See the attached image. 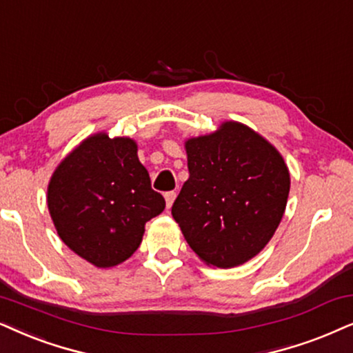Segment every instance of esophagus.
Wrapping results in <instances>:
<instances>
[{"mask_svg": "<svg viewBox=\"0 0 353 353\" xmlns=\"http://www.w3.org/2000/svg\"><path fill=\"white\" fill-rule=\"evenodd\" d=\"M176 198V193L175 191H168V193H165V203H167V209L172 208L173 201H175Z\"/></svg>", "mask_w": 353, "mask_h": 353, "instance_id": "1", "label": "esophagus"}]
</instances>
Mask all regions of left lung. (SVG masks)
Segmentation results:
<instances>
[{
  "label": "left lung",
  "mask_w": 353,
  "mask_h": 353,
  "mask_svg": "<svg viewBox=\"0 0 353 353\" xmlns=\"http://www.w3.org/2000/svg\"><path fill=\"white\" fill-rule=\"evenodd\" d=\"M185 150L190 178L172 216L204 264L241 266L271 241L285 212V160L266 137L233 120L188 137Z\"/></svg>",
  "instance_id": "obj_1"
}]
</instances>
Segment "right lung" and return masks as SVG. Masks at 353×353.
I'll list each match as a JSON object with an SVG mask.
<instances>
[{
    "instance_id": "1",
    "label": "right lung",
    "mask_w": 353,
    "mask_h": 353,
    "mask_svg": "<svg viewBox=\"0 0 353 353\" xmlns=\"http://www.w3.org/2000/svg\"><path fill=\"white\" fill-rule=\"evenodd\" d=\"M47 204L63 243L100 269L130 259L145 223L165 209V199L150 188L136 141L107 131L87 136L58 163Z\"/></svg>"
}]
</instances>
